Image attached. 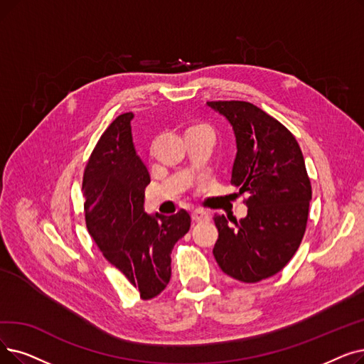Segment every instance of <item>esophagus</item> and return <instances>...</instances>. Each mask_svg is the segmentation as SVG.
I'll use <instances>...</instances> for the list:
<instances>
[{"mask_svg":"<svg viewBox=\"0 0 364 364\" xmlns=\"http://www.w3.org/2000/svg\"><path fill=\"white\" fill-rule=\"evenodd\" d=\"M192 220L196 221V223H200V221H208L210 215H208V213H205L202 210H195V211H192Z\"/></svg>","mask_w":364,"mask_h":364,"instance_id":"esophagus-1","label":"esophagus"}]
</instances>
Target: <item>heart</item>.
Masks as SVG:
<instances>
[{
  "label": "heart",
  "mask_w": 364,
  "mask_h": 364,
  "mask_svg": "<svg viewBox=\"0 0 364 364\" xmlns=\"http://www.w3.org/2000/svg\"><path fill=\"white\" fill-rule=\"evenodd\" d=\"M199 128H205V126H199Z\"/></svg>",
  "instance_id": "b5f03b06"
}]
</instances>
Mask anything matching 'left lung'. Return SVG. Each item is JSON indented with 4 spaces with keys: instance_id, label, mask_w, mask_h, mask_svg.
<instances>
[{
    "instance_id": "1",
    "label": "left lung",
    "mask_w": 364,
    "mask_h": 364,
    "mask_svg": "<svg viewBox=\"0 0 364 364\" xmlns=\"http://www.w3.org/2000/svg\"><path fill=\"white\" fill-rule=\"evenodd\" d=\"M207 105L232 126L230 183L248 195L247 215L235 226L214 215L218 240L213 255L226 275L257 282L278 274L302 242L312 198L304 154L286 126L259 107L244 101Z\"/></svg>"
}]
</instances>
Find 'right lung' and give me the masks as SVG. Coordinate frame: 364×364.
<instances>
[{"instance_id": "add662e5", "label": "right lung", "mask_w": 364, "mask_h": 364, "mask_svg": "<svg viewBox=\"0 0 364 364\" xmlns=\"http://www.w3.org/2000/svg\"><path fill=\"white\" fill-rule=\"evenodd\" d=\"M132 119L120 114L100 138L85 169L83 196L93 241L147 300L168 286L171 252L191 229V215L144 211L150 176L134 146Z\"/></svg>"}]
</instances>
